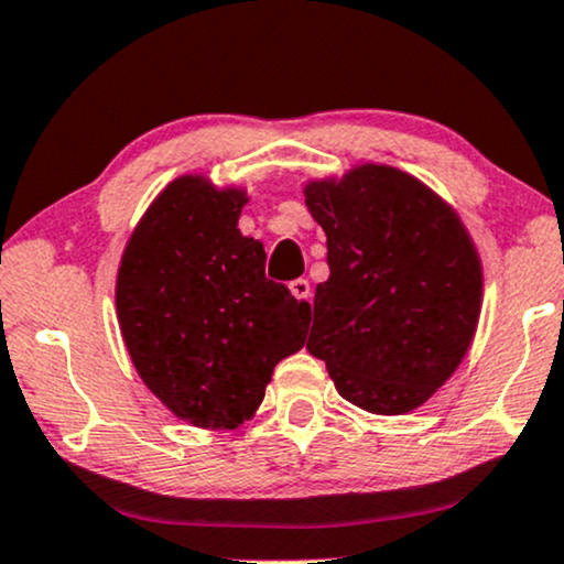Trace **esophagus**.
Returning a JSON list of instances; mask_svg holds the SVG:
<instances>
[{
  "mask_svg": "<svg viewBox=\"0 0 564 564\" xmlns=\"http://www.w3.org/2000/svg\"><path fill=\"white\" fill-rule=\"evenodd\" d=\"M289 289H291V294L296 296V300H302V302H310V281H304V278H296V281H291L289 283Z\"/></svg>",
  "mask_w": 564,
  "mask_h": 564,
  "instance_id": "34e87169",
  "label": "esophagus"
}]
</instances>
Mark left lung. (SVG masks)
<instances>
[{
  "label": "left lung",
  "mask_w": 564,
  "mask_h": 564,
  "mask_svg": "<svg viewBox=\"0 0 564 564\" xmlns=\"http://www.w3.org/2000/svg\"><path fill=\"white\" fill-rule=\"evenodd\" d=\"M328 236L330 275L315 289L307 349L338 393L376 415L429 402L463 362L484 273L454 209L389 165L304 186Z\"/></svg>",
  "instance_id": "left-lung-1"
}]
</instances>
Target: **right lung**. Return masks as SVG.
I'll return each instance as SVG.
<instances>
[{
	"mask_svg": "<svg viewBox=\"0 0 564 564\" xmlns=\"http://www.w3.org/2000/svg\"><path fill=\"white\" fill-rule=\"evenodd\" d=\"M241 188L181 175L128 241L118 321L147 389L196 429L254 415L283 357L304 347L310 304L264 278V249L241 236Z\"/></svg>",
	"mask_w": 564,
	"mask_h": 564,
	"instance_id": "1",
	"label": "right lung"
}]
</instances>
